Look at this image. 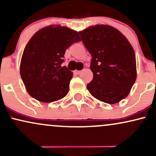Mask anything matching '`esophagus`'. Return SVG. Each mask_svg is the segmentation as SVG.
Here are the masks:
<instances>
[{
  "instance_id": "obj_1",
  "label": "esophagus",
  "mask_w": 156,
  "mask_h": 156,
  "mask_svg": "<svg viewBox=\"0 0 156 156\" xmlns=\"http://www.w3.org/2000/svg\"><path fill=\"white\" fill-rule=\"evenodd\" d=\"M74 74H76V75H79L80 73H81V70H75L74 72Z\"/></svg>"
}]
</instances>
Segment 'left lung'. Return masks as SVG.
<instances>
[{
	"label": "left lung",
	"mask_w": 156,
	"mask_h": 156,
	"mask_svg": "<svg viewBox=\"0 0 156 156\" xmlns=\"http://www.w3.org/2000/svg\"><path fill=\"white\" fill-rule=\"evenodd\" d=\"M79 34L91 55L93 79L87 89L99 101L114 104L129 94L136 79L133 48L121 32L112 26H90Z\"/></svg>",
	"instance_id": "left-lung-1"
}]
</instances>
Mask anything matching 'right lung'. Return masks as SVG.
<instances>
[{
    "label": "right lung",
    "instance_id": "add662e5",
    "mask_svg": "<svg viewBox=\"0 0 156 156\" xmlns=\"http://www.w3.org/2000/svg\"><path fill=\"white\" fill-rule=\"evenodd\" d=\"M80 41L78 32L60 26L45 27L31 37L23 51L20 71L32 98L51 103L67 95L73 73L62 64L66 50Z\"/></svg>",
    "mask_w": 156,
    "mask_h": 156
}]
</instances>
